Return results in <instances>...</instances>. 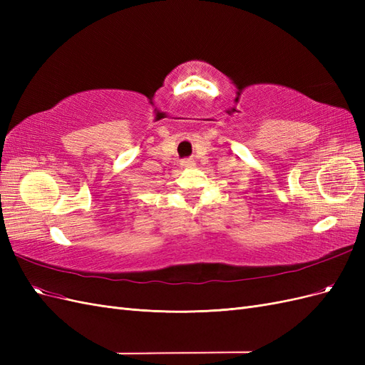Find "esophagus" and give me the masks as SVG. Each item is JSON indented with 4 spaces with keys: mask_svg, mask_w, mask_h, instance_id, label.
Wrapping results in <instances>:
<instances>
[{
    "mask_svg": "<svg viewBox=\"0 0 365 365\" xmlns=\"http://www.w3.org/2000/svg\"><path fill=\"white\" fill-rule=\"evenodd\" d=\"M181 165H182L184 169H190V168H193V165H195V161L192 158H185V160L181 161Z\"/></svg>",
    "mask_w": 365,
    "mask_h": 365,
    "instance_id": "obj_1",
    "label": "esophagus"
}]
</instances>
